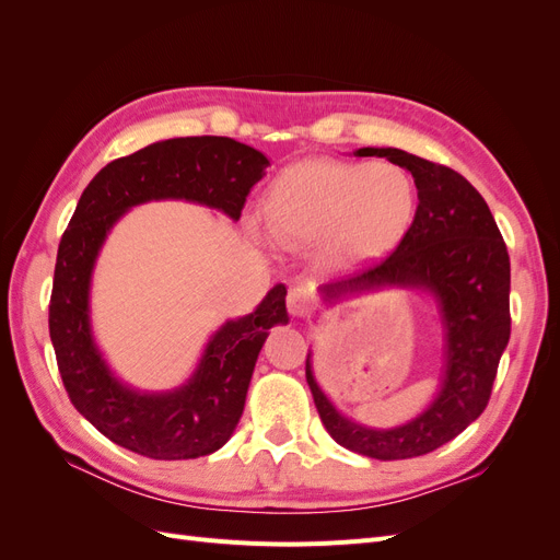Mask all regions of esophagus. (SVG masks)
<instances>
[{
  "mask_svg": "<svg viewBox=\"0 0 560 560\" xmlns=\"http://www.w3.org/2000/svg\"><path fill=\"white\" fill-rule=\"evenodd\" d=\"M287 308H290V313H292L294 317L308 315L311 308H313V292H311V287H306V284L292 287L290 294H287Z\"/></svg>",
  "mask_w": 560,
  "mask_h": 560,
  "instance_id": "34e87169",
  "label": "esophagus"
}]
</instances>
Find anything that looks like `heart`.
<instances>
[{"mask_svg": "<svg viewBox=\"0 0 560 560\" xmlns=\"http://www.w3.org/2000/svg\"><path fill=\"white\" fill-rule=\"evenodd\" d=\"M264 214L273 238L319 245L329 266L358 268L387 259L418 214L413 177L393 163L311 159L270 182Z\"/></svg>", "mask_w": 560, "mask_h": 560, "instance_id": "heart-1", "label": "heart"}]
</instances>
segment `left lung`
<instances>
[{"mask_svg": "<svg viewBox=\"0 0 560 560\" xmlns=\"http://www.w3.org/2000/svg\"><path fill=\"white\" fill-rule=\"evenodd\" d=\"M358 156L387 159L413 175L416 224L387 259L322 282L317 292L329 308L389 287L430 294L444 331L442 374L425 409L385 430L336 409L315 381L311 350L306 381L336 444L376 460H406L444 446L483 413L510 343V254L486 200L460 173L393 147H364Z\"/></svg>", "mask_w": 560, "mask_h": 560, "instance_id": "8db88e82", "label": "left lung"}]
</instances>
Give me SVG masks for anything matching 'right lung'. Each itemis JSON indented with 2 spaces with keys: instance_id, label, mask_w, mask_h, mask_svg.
<instances>
[{
  "instance_id": "add662e5",
  "label": "right lung",
  "mask_w": 560,
  "mask_h": 560,
  "mask_svg": "<svg viewBox=\"0 0 560 560\" xmlns=\"http://www.w3.org/2000/svg\"><path fill=\"white\" fill-rule=\"evenodd\" d=\"M254 147L231 138H175L116 159L83 189L58 247L48 331L67 395L114 444L151 460H191L222 448L245 409L254 364L276 325H287L280 282L254 313L226 319L206 343L194 374L173 389H138L118 378L91 325L97 254L128 210L151 200H186L233 222L268 167Z\"/></svg>"
}]
</instances>
